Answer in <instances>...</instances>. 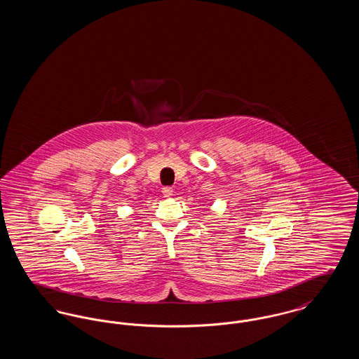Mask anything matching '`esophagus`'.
<instances>
[{
    "instance_id": "1",
    "label": "esophagus",
    "mask_w": 359,
    "mask_h": 359,
    "mask_svg": "<svg viewBox=\"0 0 359 359\" xmlns=\"http://www.w3.org/2000/svg\"><path fill=\"white\" fill-rule=\"evenodd\" d=\"M161 192H163L164 198H170V196H172V194H173V189L171 187H163Z\"/></svg>"
}]
</instances>
